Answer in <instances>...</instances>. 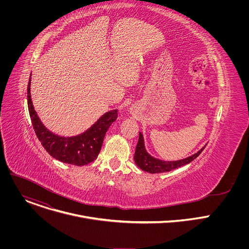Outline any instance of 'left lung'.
Segmentation results:
<instances>
[{
    "instance_id": "obj_1",
    "label": "left lung",
    "mask_w": 249,
    "mask_h": 249,
    "mask_svg": "<svg viewBox=\"0 0 249 249\" xmlns=\"http://www.w3.org/2000/svg\"><path fill=\"white\" fill-rule=\"evenodd\" d=\"M204 149H205V147H203L196 154H194L186 159H183V160H173V161L161 160L156 159L148 154V152L146 151V148H145V144H144V137L140 132L139 141H138V144H137L136 151H135L134 160H135L136 164L142 170L150 172V173H160V172H166V171L173 170L175 168H178L182 165H185V164L191 162L203 152Z\"/></svg>"
}]
</instances>
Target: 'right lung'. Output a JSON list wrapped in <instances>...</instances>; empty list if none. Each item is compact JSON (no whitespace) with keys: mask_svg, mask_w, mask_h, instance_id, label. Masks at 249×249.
<instances>
[{"mask_svg":"<svg viewBox=\"0 0 249 249\" xmlns=\"http://www.w3.org/2000/svg\"><path fill=\"white\" fill-rule=\"evenodd\" d=\"M30 81L31 77L27 86L28 111L34 132L43 148L51 157L62 162L82 166L93 161L100 152L106 132L117 118V109L103 114L90 128L80 135L61 137L49 131L34 110L30 96Z\"/></svg>","mask_w":249,"mask_h":249,"instance_id":"right-lung-1","label":"right lung"}]
</instances>
